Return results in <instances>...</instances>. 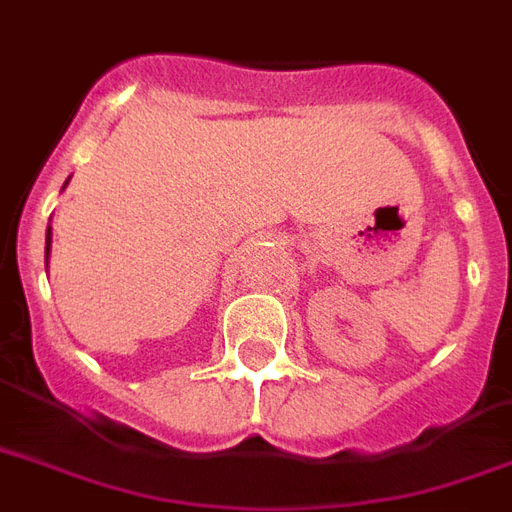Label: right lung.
<instances>
[{
  "label": "right lung",
  "mask_w": 512,
  "mask_h": 512,
  "mask_svg": "<svg viewBox=\"0 0 512 512\" xmlns=\"http://www.w3.org/2000/svg\"><path fill=\"white\" fill-rule=\"evenodd\" d=\"M66 183H68V180H66ZM63 188H66V185H63ZM50 244H52V231L47 228V247H44V255H47V257H50Z\"/></svg>",
  "instance_id": "add662e5"
}]
</instances>
